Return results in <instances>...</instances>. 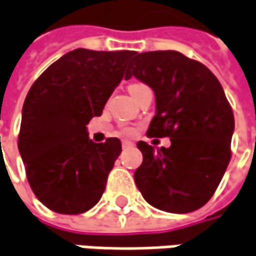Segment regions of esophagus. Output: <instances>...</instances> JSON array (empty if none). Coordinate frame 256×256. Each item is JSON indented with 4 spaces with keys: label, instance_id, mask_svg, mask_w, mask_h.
<instances>
[{
    "label": "esophagus",
    "instance_id": "1",
    "mask_svg": "<svg viewBox=\"0 0 256 256\" xmlns=\"http://www.w3.org/2000/svg\"><path fill=\"white\" fill-rule=\"evenodd\" d=\"M132 146H134V144H132L131 141H122V148H124V150H126V148H131Z\"/></svg>",
    "mask_w": 256,
    "mask_h": 256
}]
</instances>
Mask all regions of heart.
<instances>
[{
  "label": "heart",
  "mask_w": 256,
  "mask_h": 256,
  "mask_svg": "<svg viewBox=\"0 0 256 256\" xmlns=\"http://www.w3.org/2000/svg\"><path fill=\"white\" fill-rule=\"evenodd\" d=\"M140 86H146V84H132L131 86H130V90H134V89H136V88H140ZM134 128L132 126H121L120 128V134L122 135H132L134 134Z\"/></svg>",
  "instance_id": "heart-1"
}]
</instances>
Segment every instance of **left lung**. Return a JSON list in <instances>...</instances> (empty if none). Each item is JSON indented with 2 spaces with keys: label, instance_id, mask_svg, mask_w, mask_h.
Returning a JSON list of instances; mask_svg holds the SVG:
<instances>
[{
  "label": "left lung",
  "instance_id": "8db88e82",
  "mask_svg": "<svg viewBox=\"0 0 256 256\" xmlns=\"http://www.w3.org/2000/svg\"><path fill=\"white\" fill-rule=\"evenodd\" d=\"M152 88L157 114L147 136H168V148L140 141L142 164L134 177L148 203L188 213L214 194L232 157L234 112L218 78L203 63L174 50L135 53L125 78Z\"/></svg>",
  "mask_w": 256,
  "mask_h": 256
}]
</instances>
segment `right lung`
<instances>
[{
	"label": "right lung",
	"mask_w": 256,
	"mask_h": 256,
	"mask_svg": "<svg viewBox=\"0 0 256 256\" xmlns=\"http://www.w3.org/2000/svg\"><path fill=\"white\" fill-rule=\"evenodd\" d=\"M135 52L76 48L50 64L26 96L18 150L32 193L46 208L79 214L102 198L122 147L95 144L86 124L99 116Z\"/></svg>",
	"instance_id": "right-lung-1"
}]
</instances>
